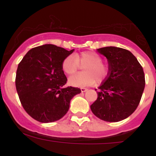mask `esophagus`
I'll return each mask as SVG.
<instances>
[{
  "label": "esophagus",
  "mask_w": 156,
  "mask_h": 156,
  "mask_svg": "<svg viewBox=\"0 0 156 156\" xmlns=\"http://www.w3.org/2000/svg\"><path fill=\"white\" fill-rule=\"evenodd\" d=\"M80 91H81V92H85L87 91V88H80Z\"/></svg>",
  "instance_id": "34e87169"
}]
</instances>
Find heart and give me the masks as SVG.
Listing matches in <instances>:
<instances>
[{
	"label": "heart",
	"instance_id": "1",
	"mask_svg": "<svg viewBox=\"0 0 156 156\" xmlns=\"http://www.w3.org/2000/svg\"><path fill=\"white\" fill-rule=\"evenodd\" d=\"M83 67V73L71 77L68 83L75 87H82L94 84L96 81L101 83L108 75V67L103 63V58L98 53L92 51L82 52L69 55L63 60L62 69L67 76L74 75L79 69Z\"/></svg>",
	"mask_w": 156,
	"mask_h": 156
}]
</instances>
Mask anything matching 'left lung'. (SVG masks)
Returning a JSON list of instances; mask_svg holds the SVG:
<instances>
[{
    "label": "left lung",
    "instance_id": "8db88e82",
    "mask_svg": "<svg viewBox=\"0 0 156 156\" xmlns=\"http://www.w3.org/2000/svg\"><path fill=\"white\" fill-rule=\"evenodd\" d=\"M98 51L108 59L109 73L98 88V98L91 105V110L102 120L121 121L131 115L140 103L145 86L144 70L128 50L105 47Z\"/></svg>",
    "mask_w": 156,
    "mask_h": 156
}]
</instances>
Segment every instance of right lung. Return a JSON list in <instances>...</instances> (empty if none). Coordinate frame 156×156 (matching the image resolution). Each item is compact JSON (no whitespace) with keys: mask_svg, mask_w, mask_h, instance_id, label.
<instances>
[{"mask_svg":"<svg viewBox=\"0 0 156 156\" xmlns=\"http://www.w3.org/2000/svg\"><path fill=\"white\" fill-rule=\"evenodd\" d=\"M73 51L44 44L30 50L19 63L16 89L23 108L37 121L60 119L69 110L71 99L81 92L77 87H63L67 79L62 64Z\"/></svg>","mask_w":156,"mask_h":156,"instance_id":"1","label":"right lung"}]
</instances>
